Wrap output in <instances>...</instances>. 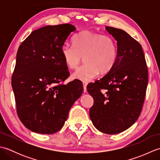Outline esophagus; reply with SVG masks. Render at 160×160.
<instances>
[{
  "instance_id": "esophagus-1",
  "label": "esophagus",
  "mask_w": 160,
  "mask_h": 160,
  "mask_svg": "<svg viewBox=\"0 0 160 160\" xmlns=\"http://www.w3.org/2000/svg\"><path fill=\"white\" fill-rule=\"evenodd\" d=\"M87 82H83V88H84V92L85 93L87 92Z\"/></svg>"
}]
</instances>
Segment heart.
<instances>
[{"instance_id": "1", "label": "heart", "mask_w": 160, "mask_h": 160, "mask_svg": "<svg viewBox=\"0 0 160 160\" xmlns=\"http://www.w3.org/2000/svg\"><path fill=\"white\" fill-rule=\"evenodd\" d=\"M73 46L64 45L61 55L66 66L76 69L84 57L85 64L72 74L73 79L90 82L100 72L107 73L115 63L118 56L116 43L109 36L83 31L73 39Z\"/></svg>"}]
</instances>
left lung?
<instances>
[{
    "label": "left lung",
    "mask_w": 160,
    "mask_h": 160,
    "mask_svg": "<svg viewBox=\"0 0 160 160\" xmlns=\"http://www.w3.org/2000/svg\"><path fill=\"white\" fill-rule=\"evenodd\" d=\"M106 30L117 41L118 56L113 68L100 80L87 85L94 103L89 117L98 131L113 135L137 121L148 84V69L140 43L125 31Z\"/></svg>",
    "instance_id": "1"
}]
</instances>
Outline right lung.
I'll use <instances>...</instances> for the list:
<instances>
[{"mask_svg":"<svg viewBox=\"0 0 160 160\" xmlns=\"http://www.w3.org/2000/svg\"><path fill=\"white\" fill-rule=\"evenodd\" d=\"M76 30L70 24L45 26L32 32L18 49L12 86L18 118L33 132L60 131L83 92L80 80L61 84L69 76L61 48Z\"/></svg>","mask_w":160,"mask_h":160,"instance_id":"right-lung-1","label":"right lung"}]
</instances>
